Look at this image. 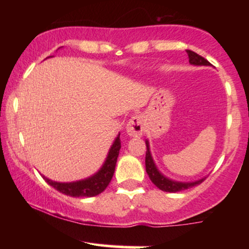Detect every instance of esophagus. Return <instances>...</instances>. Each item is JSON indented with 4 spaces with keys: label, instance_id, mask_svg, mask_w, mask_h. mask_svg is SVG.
<instances>
[{
    "label": "esophagus",
    "instance_id": "1",
    "mask_svg": "<svg viewBox=\"0 0 249 249\" xmlns=\"http://www.w3.org/2000/svg\"><path fill=\"white\" fill-rule=\"evenodd\" d=\"M142 131H144V121L141 115H134L131 117L126 125V132L128 136L138 137L142 136Z\"/></svg>",
    "mask_w": 249,
    "mask_h": 249
}]
</instances>
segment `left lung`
Here are the masks:
<instances>
[{
	"instance_id": "1",
	"label": "left lung",
	"mask_w": 249,
	"mask_h": 249,
	"mask_svg": "<svg viewBox=\"0 0 249 249\" xmlns=\"http://www.w3.org/2000/svg\"><path fill=\"white\" fill-rule=\"evenodd\" d=\"M187 55H188V59H190V63L192 65H211V63L205 59L204 57L199 56L198 53H196L194 51L191 50H186ZM145 144H146V157H145V167H146V173L150 177L151 181L156 185L159 190L164 191V192H171V193H176V192H180V191L187 190V188L194 187L196 185L201 184L205 178H201L199 180H196V181H176V180L167 178L166 176H164L160 171L158 170L157 167L156 162H154L152 154H151V150H150V142L146 139L145 141Z\"/></svg>"
}]
</instances>
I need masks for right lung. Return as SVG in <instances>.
<instances>
[{
  "mask_svg": "<svg viewBox=\"0 0 249 249\" xmlns=\"http://www.w3.org/2000/svg\"><path fill=\"white\" fill-rule=\"evenodd\" d=\"M119 136H121V133H118L113 144L111 145L104 164L91 177L71 182L55 181V180H51L44 176H42L43 179L50 186H53L55 190L65 194V196H75V198L98 196L99 193H102L107 187L111 179H112L113 173H115L117 158H118L119 150H121V139H119Z\"/></svg>",
  "mask_w": 249,
  "mask_h": 249,
  "instance_id": "obj_1",
  "label": "right lung"
}]
</instances>
